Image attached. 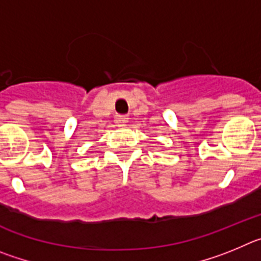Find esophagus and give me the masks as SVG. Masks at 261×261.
I'll use <instances>...</instances> for the list:
<instances>
[{
	"mask_svg": "<svg viewBox=\"0 0 261 261\" xmlns=\"http://www.w3.org/2000/svg\"><path fill=\"white\" fill-rule=\"evenodd\" d=\"M115 121H116L117 125L123 126V125H125L126 123H128V119H126L125 116H120V115H117V116L115 117Z\"/></svg>",
	"mask_w": 261,
	"mask_h": 261,
	"instance_id": "34e87169",
	"label": "esophagus"
}]
</instances>
